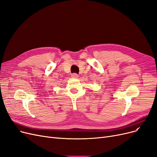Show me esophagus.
<instances>
[{
  "label": "esophagus",
  "instance_id": "esophagus-1",
  "mask_svg": "<svg viewBox=\"0 0 157 157\" xmlns=\"http://www.w3.org/2000/svg\"><path fill=\"white\" fill-rule=\"evenodd\" d=\"M71 76H72V78H78V74H77L76 73H73L71 74Z\"/></svg>",
  "mask_w": 157,
  "mask_h": 157
}]
</instances>
